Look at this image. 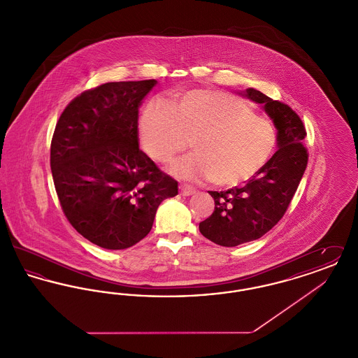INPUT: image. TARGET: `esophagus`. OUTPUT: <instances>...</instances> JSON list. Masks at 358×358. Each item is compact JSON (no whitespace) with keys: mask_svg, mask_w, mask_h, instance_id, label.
I'll use <instances>...</instances> for the list:
<instances>
[{"mask_svg":"<svg viewBox=\"0 0 358 358\" xmlns=\"http://www.w3.org/2000/svg\"><path fill=\"white\" fill-rule=\"evenodd\" d=\"M180 192H181L182 196H192V194L196 193V189L190 187V185H187V184H181L180 185Z\"/></svg>","mask_w":358,"mask_h":358,"instance_id":"esophagus-1","label":"esophagus"}]
</instances>
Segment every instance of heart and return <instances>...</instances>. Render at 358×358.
<instances>
[{"label":"heart","instance_id":"heart-1","mask_svg":"<svg viewBox=\"0 0 358 358\" xmlns=\"http://www.w3.org/2000/svg\"><path fill=\"white\" fill-rule=\"evenodd\" d=\"M145 152L158 162H169L193 146L190 154L171 165L185 180L234 187L254 177L268 161L276 142L273 123L238 96L210 90H192L171 104L148 103L139 118Z\"/></svg>","mask_w":358,"mask_h":358}]
</instances>
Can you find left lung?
<instances>
[{"label": "left lung", "instance_id": "1", "mask_svg": "<svg viewBox=\"0 0 358 358\" xmlns=\"http://www.w3.org/2000/svg\"><path fill=\"white\" fill-rule=\"evenodd\" d=\"M244 96L259 103L276 127V152L241 187L209 192L213 213L200 222L203 236L222 247H236L262 238L283 217L306 171L303 145L306 129L299 115L285 103L273 101L255 88Z\"/></svg>", "mask_w": 358, "mask_h": 358}]
</instances>
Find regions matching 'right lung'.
<instances>
[{
    "mask_svg": "<svg viewBox=\"0 0 358 358\" xmlns=\"http://www.w3.org/2000/svg\"><path fill=\"white\" fill-rule=\"evenodd\" d=\"M157 80L113 82L82 92L56 123L51 169L71 225L106 250L145 238L178 182L139 150L138 111Z\"/></svg>",
    "mask_w": 358,
    "mask_h": 358,
    "instance_id": "obj_1",
    "label": "right lung"
}]
</instances>
